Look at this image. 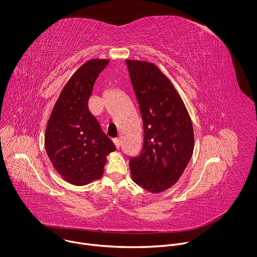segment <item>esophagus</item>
Masks as SVG:
<instances>
[{"mask_svg":"<svg viewBox=\"0 0 257 257\" xmlns=\"http://www.w3.org/2000/svg\"><path fill=\"white\" fill-rule=\"evenodd\" d=\"M112 142H113V144H114V146H115L116 148L120 147V141L118 139H114V140H112Z\"/></svg>","mask_w":257,"mask_h":257,"instance_id":"obj_1","label":"esophagus"}]
</instances>
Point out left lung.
Here are the masks:
<instances>
[{
    "label": "left lung",
    "instance_id": "1",
    "mask_svg": "<svg viewBox=\"0 0 257 257\" xmlns=\"http://www.w3.org/2000/svg\"><path fill=\"white\" fill-rule=\"evenodd\" d=\"M125 62L145 135L141 154L130 157L132 177L147 191L159 193L178 181L192 157V121L174 86L157 66Z\"/></svg>",
    "mask_w": 257,
    "mask_h": 257
}]
</instances>
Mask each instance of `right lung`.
I'll return each mask as SVG.
<instances>
[{"label":"right lung","mask_w":257,"mask_h":257,"mask_svg":"<svg viewBox=\"0 0 257 257\" xmlns=\"http://www.w3.org/2000/svg\"><path fill=\"white\" fill-rule=\"evenodd\" d=\"M109 60L92 59L64 86L47 122L44 145L56 171L74 185H86L103 176L106 156L115 150L88 109L93 87Z\"/></svg>","instance_id":"add662e5"}]
</instances>
